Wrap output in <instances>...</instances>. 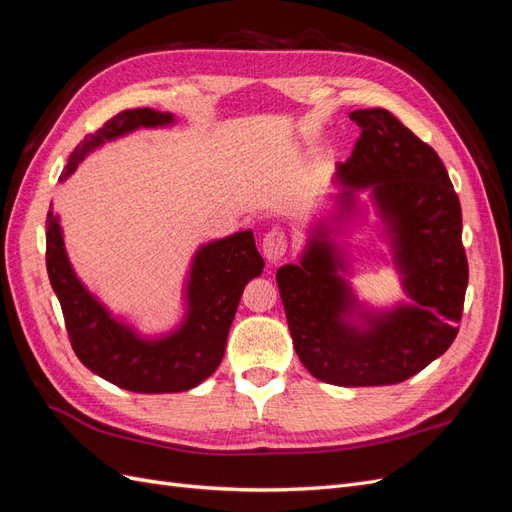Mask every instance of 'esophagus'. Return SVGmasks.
I'll return each mask as SVG.
<instances>
[{"label": "esophagus", "instance_id": "obj_1", "mask_svg": "<svg viewBox=\"0 0 512 512\" xmlns=\"http://www.w3.org/2000/svg\"><path fill=\"white\" fill-rule=\"evenodd\" d=\"M288 252V237L282 228H271L265 239H262V254L275 265V262H280Z\"/></svg>", "mask_w": 512, "mask_h": 512}]
</instances>
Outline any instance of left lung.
I'll use <instances>...</instances> for the list:
<instances>
[{
    "label": "left lung",
    "mask_w": 512,
    "mask_h": 512,
    "mask_svg": "<svg viewBox=\"0 0 512 512\" xmlns=\"http://www.w3.org/2000/svg\"><path fill=\"white\" fill-rule=\"evenodd\" d=\"M361 128L337 164V218L356 213L369 190L393 247L410 303L367 309L342 273L346 252L314 228L299 265L277 269L294 350L314 378L337 386H382L412 378L457 337L468 288L461 205L438 153L384 108L350 113Z\"/></svg>",
    "instance_id": "8db88e82"
}]
</instances>
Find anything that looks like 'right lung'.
<instances>
[{"label": "right lung", "instance_id": "add662e5", "mask_svg": "<svg viewBox=\"0 0 512 512\" xmlns=\"http://www.w3.org/2000/svg\"><path fill=\"white\" fill-rule=\"evenodd\" d=\"M173 115L134 108L108 119L72 151L59 181H66L89 151L138 128L170 126ZM265 260L252 230L200 245L185 286L183 322L162 337H141L117 320L76 277L61 235L59 215H46V271L57 294L74 354L100 378L134 393H181L207 380L226 350V337L245 284Z\"/></svg>", "mask_w": 512, "mask_h": 512}]
</instances>
